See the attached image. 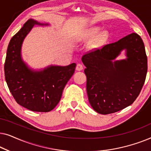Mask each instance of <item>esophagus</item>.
<instances>
[{"label": "esophagus", "mask_w": 151, "mask_h": 151, "mask_svg": "<svg viewBox=\"0 0 151 151\" xmlns=\"http://www.w3.org/2000/svg\"><path fill=\"white\" fill-rule=\"evenodd\" d=\"M83 69V65L82 64H78L77 66H76V70L77 71H82Z\"/></svg>", "instance_id": "1"}]
</instances>
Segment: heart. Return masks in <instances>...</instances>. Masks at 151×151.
I'll return each instance as SVG.
<instances>
[{
    "mask_svg": "<svg viewBox=\"0 0 151 151\" xmlns=\"http://www.w3.org/2000/svg\"><path fill=\"white\" fill-rule=\"evenodd\" d=\"M98 32H99V29L98 28L93 29L91 31V36H96V35L98 34ZM106 37H107V34H106V33H103V34H101L100 36L97 38V39L96 40V41H95V43H94L95 45H99L102 44V43L104 42L105 40H106Z\"/></svg>",
    "mask_w": 151,
    "mask_h": 151,
    "instance_id": "heart-1",
    "label": "heart"
}]
</instances>
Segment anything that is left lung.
Instances as JSON below:
<instances>
[{
  "label": "left lung",
  "mask_w": 151,
  "mask_h": 151,
  "mask_svg": "<svg viewBox=\"0 0 151 151\" xmlns=\"http://www.w3.org/2000/svg\"><path fill=\"white\" fill-rule=\"evenodd\" d=\"M123 49L127 58L113 62ZM82 60L86 67L88 101L96 112H117L133 104L139 95L148 65L143 40L136 33L88 51Z\"/></svg>",
  "instance_id": "obj_1"
}]
</instances>
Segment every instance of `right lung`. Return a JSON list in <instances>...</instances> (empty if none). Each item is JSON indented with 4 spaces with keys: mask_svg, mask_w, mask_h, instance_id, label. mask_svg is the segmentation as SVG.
Segmentation results:
<instances>
[{
    "mask_svg": "<svg viewBox=\"0 0 151 151\" xmlns=\"http://www.w3.org/2000/svg\"><path fill=\"white\" fill-rule=\"evenodd\" d=\"M34 24H43L29 19L10 40L4 66L5 80L18 104L32 111L49 112L60 100L76 65L51 66L41 71L28 69L21 59L20 49L24 38Z\"/></svg>",
    "mask_w": 151,
    "mask_h": 151,
    "instance_id": "right-lung-1",
    "label": "right lung"
}]
</instances>
